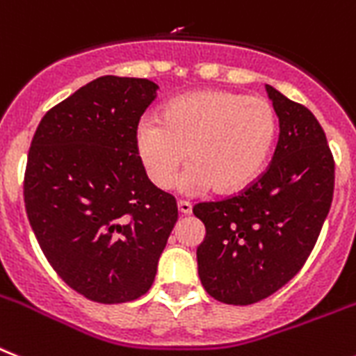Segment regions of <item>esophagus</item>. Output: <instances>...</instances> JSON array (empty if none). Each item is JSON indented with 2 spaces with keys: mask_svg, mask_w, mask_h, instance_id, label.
Instances as JSON below:
<instances>
[{
  "mask_svg": "<svg viewBox=\"0 0 356 356\" xmlns=\"http://www.w3.org/2000/svg\"><path fill=\"white\" fill-rule=\"evenodd\" d=\"M177 208H179V213L181 215H190L192 213V204L188 201H179L177 202Z\"/></svg>",
  "mask_w": 356,
  "mask_h": 356,
  "instance_id": "esophagus-1",
  "label": "esophagus"
}]
</instances>
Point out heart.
Masks as SVG:
<instances>
[{
  "instance_id": "b5f03b06",
  "label": "heart",
  "mask_w": 356,
  "mask_h": 356,
  "mask_svg": "<svg viewBox=\"0 0 356 356\" xmlns=\"http://www.w3.org/2000/svg\"><path fill=\"white\" fill-rule=\"evenodd\" d=\"M277 136V115L262 97L220 88L177 95L164 104L159 121L137 124L136 148L145 172L161 190L173 184L179 166L186 193H235L264 168Z\"/></svg>"
}]
</instances>
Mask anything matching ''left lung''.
Segmentation results:
<instances>
[{
    "instance_id": "left-lung-1",
    "label": "left lung",
    "mask_w": 356,
    "mask_h": 356,
    "mask_svg": "<svg viewBox=\"0 0 356 356\" xmlns=\"http://www.w3.org/2000/svg\"><path fill=\"white\" fill-rule=\"evenodd\" d=\"M279 118V141L261 177L238 195L199 202L197 248L208 295L248 306L273 295L300 271L330 213L335 163L321 122L306 106L266 85Z\"/></svg>"
}]
</instances>
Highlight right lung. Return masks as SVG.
<instances>
[{"label":"right lung","instance_id":"add662e5","mask_svg":"<svg viewBox=\"0 0 356 356\" xmlns=\"http://www.w3.org/2000/svg\"><path fill=\"white\" fill-rule=\"evenodd\" d=\"M157 88L97 77L44 113L32 137L26 215L56 273L94 302L145 295L177 222V202L152 184L136 148Z\"/></svg>","mask_w":356,"mask_h":356}]
</instances>
